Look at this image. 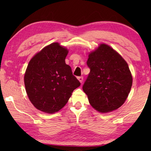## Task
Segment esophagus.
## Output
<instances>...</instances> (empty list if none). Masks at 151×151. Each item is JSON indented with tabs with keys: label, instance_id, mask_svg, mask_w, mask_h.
Listing matches in <instances>:
<instances>
[{
	"label": "esophagus",
	"instance_id": "34e87169",
	"mask_svg": "<svg viewBox=\"0 0 151 151\" xmlns=\"http://www.w3.org/2000/svg\"><path fill=\"white\" fill-rule=\"evenodd\" d=\"M78 80L80 81V83H83V76H78V77L77 78Z\"/></svg>",
	"mask_w": 151,
	"mask_h": 151
}]
</instances>
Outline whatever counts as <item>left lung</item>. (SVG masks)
Wrapping results in <instances>:
<instances>
[{"label": "left lung", "instance_id": "obj_1", "mask_svg": "<svg viewBox=\"0 0 151 151\" xmlns=\"http://www.w3.org/2000/svg\"><path fill=\"white\" fill-rule=\"evenodd\" d=\"M91 69L83 89L93 108L109 112L121 107L131 91L132 77L129 65L116 50L101 44L86 62Z\"/></svg>", "mask_w": 151, "mask_h": 151}]
</instances>
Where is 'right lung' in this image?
<instances>
[{"instance_id":"right-lung-1","label":"right lung","mask_w":151,"mask_h":151,"mask_svg":"<svg viewBox=\"0 0 151 151\" xmlns=\"http://www.w3.org/2000/svg\"><path fill=\"white\" fill-rule=\"evenodd\" d=\"M68 52L66 48L53 42L36 54L27 66L25 88L29 100L39 111L50 114L58 112L81 85L65 63Z\"/></svg>"}]
</instances>
